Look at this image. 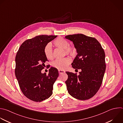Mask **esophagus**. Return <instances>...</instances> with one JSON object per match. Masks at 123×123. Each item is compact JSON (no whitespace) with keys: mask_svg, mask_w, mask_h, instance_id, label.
<instances>
[{"mask_svg":"<svg viewBox=\"0 0 123 123\" xmlns=\"http://www.w3.org/2000/svg\"><path fill=\"white\" fill-rule=\"evenodd\" d=\"M58 72H59V74H61L63 73H64L65 72V71L63 70H58Z\"/></svg>","mask_w":123,"mask_h":123,"instance_id":"obj_1","label":"esophagus"}]
</instances>
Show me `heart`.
I'll use <instances>...</instances> for the list:
<instances>
[{"label": "heart", "mask_w": 123, "mask_h": 123, "mask_svg": "<svg viewBox=\"0 0 123 123\" xmlns=\"http://www.w3.org/2000/svg\"><path fill=\"white\" fill-rule=\"evenodd\" d=\"M54 46L56 48L64 49L65 54L68 55H72L76 52V48L73 45H69L68 41L63 37H57L53 43ZM43 52L46 58L49 60H52L54 57V52L51 44H47L43 50ZM71 63V60L68 57H65L58 59L52 63V66L59 70H64L66 69Z\"/></svg>", "instance_id": "heart-1"}]
</instances>
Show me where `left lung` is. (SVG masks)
I'll return each instance as SVG.
<instances>
[{
    "instance_id": "left-lung-1",
    "label": "left lung",
    "mask_w": 123,
    "mask_h": 123,
    "mask_svg": "<svg viewBox=\"0 0 123 123\" xmlns=\"http://www.w3.org/2000/svg\"><path fill=\"white\" fill-rule=\"evenodd\" d=\"M65 37L72 41L78 53L71 64L72 68L81 70L79 75L66 72L68 75L65 82L68 91L76 99H90L96 95L102 83L106 69L104 51L95 37L82 34Z\"/></svg>"
}]
</instances>
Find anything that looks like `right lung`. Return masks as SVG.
<instances>
[{
	"mask_svg": "<svg viewBox=\"0 0 123 123\" xmlns=\"http://www.w3.org/2000/svg\"><path fill=\"white\" fill-rule=\"evenodd\" d=\"M57 36L43 35L28 39L17 53L16 77L23 94L33 101L41 102L53 94V85L59 76L58 70L51 67L48 75L41 71L44 68L45 62L48 61L44 54V48Z\"/></svg>",
	"mask_w": 123,
	"mask_h": 123,
	"instance_id": "add662e5",
	"label": "right lung"
}]
</instances>
